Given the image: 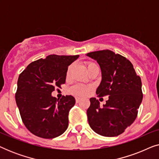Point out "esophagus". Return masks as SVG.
<instances>
[{
	"label": "esophagus",
	"mask_w": 159,
	"mask_h": 159,
	"mask_svg": "<svg viewBox=\"0 0 159 159\" xmlns=\"http://www.w3.org/2000/svg\"><path fill=\"white\" fill-rule=\"evenodd\" d=\"M75 100H76V102H77V103H79V102L81 101V98H76Z\"/></svg>",
	"instance_id": "obj_1"
}]
</instances>
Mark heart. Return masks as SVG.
<instances>
[{
	"label": "heart",
	"mask_w": 159,
	"mask_h": 159,
	"mask_svg": "<svg viewBox=\"0 0 159 159\" xmlns=\"http://www.w3.org/2000/svg\"><path fill=\"white\" fill-rule=\"evenodd\" d=\"M85 65H86L87 69H88L89 68H90V67L92 66H97L95 63L91 62V61L86 62ZM72 68H73L72 65H71V66L68 68V70H67V73H66L67 77H69V76L70 75L71 71V69H72ZM69 91H70V93L72 95H77V96H85V95L88 94L89 91H90V88H88V87L87 86L82 85V84H76V85H74L73 87H71Z\"/></svg>",
	"instance_id": "b5f03b06"
}]
</instances>
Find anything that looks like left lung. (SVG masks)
<instances>
[{
	"label": "left lung",
	"mask_w": 159,
	"mask_h": 159,
	"mask_svg": "<svg viewBox=\"0 0 159 159\" xmlns=\"http://www.w3.org/2000/svg\"><path fill=\"white\" fill-rule=\"evenodd\" d=\"M96 60L101 69L102 80L97 88L98 97L108 96L103 106L95 98L90 99L87 111L93 131L105 137L118 136L132 125L138 116L143 100L142 82L132 63L110 50L87 53Z\"/></svg>",
	"instance_id": "left-lung-1"
}]
</instances>
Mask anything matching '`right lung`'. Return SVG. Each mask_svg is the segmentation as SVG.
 <instances>
[{"instance_id": "obj_1", "label": "right lung", "mask_w": 159, "mask_h": 159, "mask_svg": "<svg viewBox=\"0 0 159 159\" xmlns=\"http://www.w3.org/2000/svg\"><path fill=\"white\" fill-rule=\"evenodd\" d=\"M79 56L49 55L32 62L19 75L15 98L24 125L34 135L51 139L66 130L75 98L63 95L58 100L51 93L65 83L68 66Z\"/></svg>"}]
</instances>
